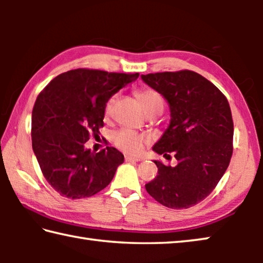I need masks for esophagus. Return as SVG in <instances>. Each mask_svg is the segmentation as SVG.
Segmentation results:
<instances>
[{
  "label": "esophagus",
  "instance_id": "34e87169",
  "mask_svg": "<svg viewBox=\"0 0 263 263\" xmlns=\"http://www.w3.org/2000/svg\"><path fill=\"white\" fill-rule=\"evenodd\" d=\"M140 158H133V157H130V155H125V161H127V162H138V161H140Z\"/></svg>",
  "mask_w": 263,
  "mask_h": 263
}]
</instances>
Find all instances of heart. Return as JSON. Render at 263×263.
Masks as SVG:
<instances>
[{
	"instance_id": "b5f03b06",
	"label": "heart",
	"mask_w": 263,
	"mask_h": 263,
	"mask_svg": "<svg viewBox=\"0 0 263 263\" xmlns=\"http://www.w3.org/2000/svg\"><path fill=\"white\" fill-rule=\"evenodd\" d=\"M137 97L140 102L142 109L147 115L151 112H161L162 111L163 100L161 95L154 89H141L137 92ZM111 104H112V99L109 100L105 105V114H109ZM111 140H112L116 147L123 151V152L137 155L141 152L145 144H147L148 138L141 135V133H138L137 131L131 130V128H121V130L112 133Z\"/></svg>"
}]
</instances>
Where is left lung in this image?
Returning a JSON list of instances; mask_svg holds the SVG:
<instances>
[{
    "mask_svg": "<svg viewBox=\"0 0 263 263\" xmlns=\"http://www.w3.org/2000/svg\"><path fill=\"white\" fill-rule=\"evenodd\" d=\"M168 102L171 123L153 151L177 160H154L158 175L145 185L162 205L188 209L212 193L230 164L233 121L230 104L215 84L193 70L141 75Z\"/></svg>",
    "mask_w": 263,
    "mask_h": 263,
    "instance_id": "left-lung-1",
    "label": "left lung"
}]
</instances>
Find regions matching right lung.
<instances>
[{
  "mask_svg": "<svg viewBox=\"0 0 263 263\" xmlns=\"http://www.w3.org/2000/svg\"><path fill=\"white\" fill-rule=\"evenodd\" d=\"M138 77L73 69L58 75L38 95L32 110V148L44 177L61 196L90 197L114 179L124 155L109 146L94 153L84 145L104 125L110 97Z\"/></svg>",
  "mask_w": 263,
  "mask_h": 263,
  "instance_id": "obj_1",
  "label": "right lung"
}]
</instances>
